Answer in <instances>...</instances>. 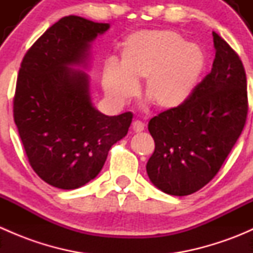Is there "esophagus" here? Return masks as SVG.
Segmentation results:
<instances>
[{
  "instance_id": "1",
  "label": "esophagus",
  "mask_w": 253,
  "mask_h": 253,
  "mask_svg": "<svg viewBox=\"0 0 253 253\" xmlns=\"http://www.w3.org/2000/svg\"><path fill=\"white\" fill-rule=\"evenodd\" d=\"M132 128H133L134 132H142L144 131V124H143L142 121L136 120V121H133V124H132Z\"/></svg>"
}]
</instances>
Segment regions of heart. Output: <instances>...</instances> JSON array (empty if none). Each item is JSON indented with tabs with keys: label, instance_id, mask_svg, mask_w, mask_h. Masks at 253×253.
Instances as JSON below:
<instances>
[{
	"label": "heart",
	"instance_id": "heart-1",
	"mask_svg": "<svg viewBox=\"0 0 253 253\" xmlns=\"http://www.w3.org/2000/svg\"><path fill=\"white\" fill-rule=\"evenodd\" d=\"M205 66L202 48L178 33L142 30L125 40L121 63H105L103 88L112 101L125 103L136 94V81L145 78V98L160 110H172L190 98Z\"/></svg>",
	"mask_w": 253,
	"mask_h": 253
}]
</instances>
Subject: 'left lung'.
I'll return each mask as SVG.
<instances>
[{
  "label": "left lung",
  "mask_w": 253,
  "mask_h": 253,
  "mask_svg": "<svg viewBox=\"0 0 253 253\" xmlns=\"http://www.w3.org/2000/svg\"><path fill=\"white\" fill-rule=\"evenodd\" d=\"M211 71L178 108L148 124L155 149L147 163L153 185L187 196L211 180L235 145L247 119V81L239 55L216 33Z\"/></svg>",
  "instance_id": "left-lung-1"
}]
</instances>
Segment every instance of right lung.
<instances>
[{"mask_svg":"<svg viewBox=\"0 0 253 253\" xmlns=\"http://www.w3.org/2000/svg\"><path fill=\"white\" fill-rule=\"evenodd\" d=\"M110 28L63 17L27 51L20 63L13 117L25 154L48 185L75 190L103 169L109 150L128 132L133 114L106 116L94 108L85 65L89 42Z\"/></svg>","mask_w":253,"mask_h":253,"instance_id":"1","label":"right lung"}]
</instances>
